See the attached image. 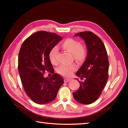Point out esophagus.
Listing matches in <instances>:
<instances>
[{
  "mask_svg": "<svg viewBox=\"0 0 128 128\" xmlns=\"http://www.w3.org/2000/svg\"><path fill=\"white\" fill-rule=\"evenodd\" d=\"M64 81L65 82H69V81H71V79H70V78H64Z\"/></svg>",
  "mask_w": 128,
  "mask_h": 128,
  "instance_id": "obj_1",
  "label": "esophagus"
}]
</instances>
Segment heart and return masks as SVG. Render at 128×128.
Masks as SVG:
<instances>
[{
    "mask_svg": "<svg viewBox=\"0 0 128 128\" xmlns=\"http://www.w3.org/2000/svg\"><path fill=\"white\" fill-rule=\"evenodd\" d=\"M62 48L68 52L72 54L73 58L78 63H82L85 61L87 56V50L86 47L83 44H80L78 40L68 38L62 43ZM58 48L53 47L49 53V58L52 64H56ZM77 69L75 65L66 66L62 65L58 68V72L64 76H70Z\"/></svg>",
    "mask_w": 128,
    "mask_h": 128,
    "instance_id": "heart-1",
    "label": "heart"
}]
</instances>
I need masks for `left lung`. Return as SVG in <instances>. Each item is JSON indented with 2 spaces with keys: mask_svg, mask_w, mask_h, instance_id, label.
<instances>
[{
  "mask_svg": "<svg viewBox=\"0 0 128 128\" xmlns=\"http://www.w3.org/2000/svg\"><path fill=\"white\" fill-rule=\"evenodd\" d=\"M85 40L88 54L85 61L76 73L83 82L80 88L73 92L77 102L90 104L98 98L108 78L109 61L107 50L102 40L92 32H81L75 34Z\"/></svg>",
  "mask_w": 128,
  "mask_h": 128,
  "instance_id": "8db88e82",
  "label": "left lung"
}]
</instances>
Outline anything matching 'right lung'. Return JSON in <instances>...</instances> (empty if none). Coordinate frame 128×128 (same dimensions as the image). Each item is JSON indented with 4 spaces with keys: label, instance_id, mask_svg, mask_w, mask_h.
I'll return each mask as SVG.
<instances>
[{
    "label": "right lung",
    "instance_id": "obj_1",
    "mask_svg": "<svg viewBox=\"0 0 128 128\" xmlns=\"http://www.w3.org/2000/svg\"><path fill=\"white\" fill-rule=\"evenodd\" d=\"M62 40L58 34L38 31L26 38L21 45L18 57V69L27 95L37 104H44L56 98L64 80L54 72L49 53ZM46 71L54 74L44 78Z\"/></svg>",
    "mask_w": 128,
    "mask_h": 128
}]
</instances>
